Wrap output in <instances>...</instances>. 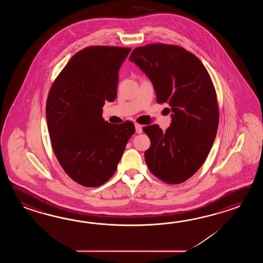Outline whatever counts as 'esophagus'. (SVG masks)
I'll return each mask as SVG.
<instances>
[{
  "label": "esophagus",
  "instance_id": "esophagus-1",
  "mask_svg": "<svg viewBox=\"0 0 263 263\" xmlns=\"http://www.w3.org/2000/svg\"><path fill=\"white\" fill-rule=\"evenodd\" d=\"M135 130L137 134H142L143 132V127L139 125V124H135Z\"/></svg>",
  "mask_w": 263,
  "mask_h": 263
}]
</instances>
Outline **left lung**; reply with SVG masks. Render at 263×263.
<instances>
[{
  "mask_svg": "<svg viewBox=\"0 0 263 263\" xmlns=\"http://www.w3.org/2000/svg\"><path fill=\"white\" fill-rule=\"evenodd\" d=\"M129 61L151 80L157 102H167L172 112L165 132L158 125L143 129L151 142L145 152L147 167L166 183L184 182L201 167L217 133L218 103L212 79L201 61L179 46L138 47Z\"/></svg>",
  "mask_w": 263,
  "mask_h": 263,
  "instance_id": "obj_1",
  "label": "left lung"
}]
</instances>
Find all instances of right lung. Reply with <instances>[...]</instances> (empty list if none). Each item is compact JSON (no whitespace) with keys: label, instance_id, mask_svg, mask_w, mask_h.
Wrapping results in <instances>:
<instances>
[{"label":"right lung","instance_id":"right-lung-1","mask_svg":"<svg viewBox=\"0 0 263 263\" xmlns=\"http://www.w3.org/2000/svg\"><path fill=\"white\" fill-rule=\"evenodd\" d=\"M132 49L92 46L71 57L50 87L46 118L51 146L65 172L97 187L112 178L135 128L102 118L118 94V71Z\"/></svg>","mask_w":263,"mask_h":263}]
</instances>
